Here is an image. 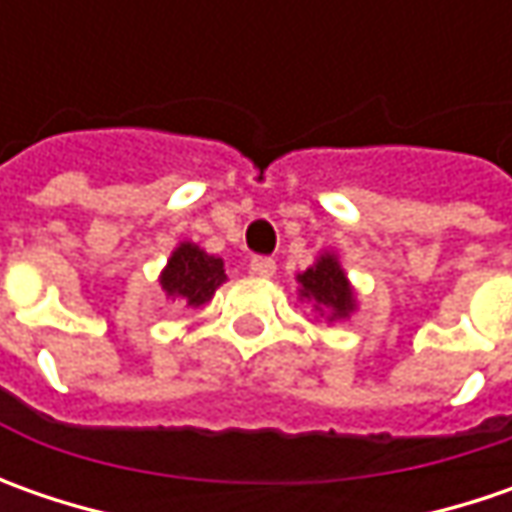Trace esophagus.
I'll return each instance as SVG.
<instances>
[{"instance_id":"1","label":"esophagus","mask_w":512,"mask_h":512,"mask_svg":"<svg viewBox=\"0 0 512 512\" xmlns=\"http://www.w3.org/2000/svg\"><path fill=\"white\" fill-rule=\"evenodd\" d=\"M250 273H256V276H262V279H270V276L276 273V262H273L270 256H253V259H250Z\"/></svg>"}]
</instances>
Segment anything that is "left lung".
<instances>
[{
  "mask_svg": "<svg viewBox=\"0 0 512 512\" xmlns=\"http://www.w3.org/2000/svg\"><path fill=\"white\" fill-rule=\"evenodd\" d=\"M299 282V296L305 302H313V307L327 316V322H339L347 319L356 310V296L353 287L344 276L342 265L336 259V253H322L305 273L296 276Z\"/></svg>",
  "mask_w": 512,
  "mask_h": 512,
  "instance_id": "1",
  "label": "left lung"
}]
</instances>
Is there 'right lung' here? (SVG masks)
<instances>
[{
  "label": "right lung",
  "mask_w": 512,
  "mask_h": 512,
  "mask_svg": "<svg viewBox=\"0 0 512 512\" xmlns=\"http://www.w3.org/2000/svg\"><path fill=\"white\" fill-rule=\"evenodd\" d=\"M225 279V262L219 256H210L193 242H182L170 253L159 285L168 299H179L187 307H202L213 299L216 287Z\"/></svg>",
  "instance_id": "right-lung-1"
}]
</instances>
